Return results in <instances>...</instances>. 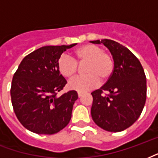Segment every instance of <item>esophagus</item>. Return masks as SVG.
Here are the masks:
<instances>
[{
    "mask_svg": "<svg viewBox=\"0 0 158 158\" xmlns=\"http://www.w3.org/2000/svg\"><path fill=\"white\" fill-rule=\"evenodd\" d=\"M78 95H79V97H81L83 95V93L82 92H78Z\"/></svg>",
    "mask_w": 158,
    "mask_h": 158,
    "instance_id": "34e87169",
    "label": "esophagus"
}]
</instances>
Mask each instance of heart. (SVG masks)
<instances>
[{
	"label": "heart",
	"mask_w": 158,
	"mask_h": 158,
	"mask_svg": "<svg viewBox=\"0 0 158 158\" xmlns=\"http://www.w3.org/2000/svg\"><path fill=\"white\" fill-rule=\"evenodd\" d=\"M74 58L62 55L58 58V68L65 78L73 77L78 69V63L87 62L85 75L73 78L69 82V87L73 90L85 92L99 86L100 82L107 80L114 71V59L111 54L105 52L101 47L94 44H85L74 51Z\"/></svg>",
	"instance_id": "heart-1"
}]
</instances>
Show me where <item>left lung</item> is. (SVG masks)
<instances>
[{"label":"left lung","instance_id":"left-lung-1","mask_svg":"<svg viewBox=\"0 0 158 158\" xmlns=\"http://www.w3.org/2000/svg\"><path fill=\"white\" fill-rule=\"evenodd\" d=\"M91 43H103L110 50L115 64L107 82L91 93V116L98 127L107 131H122L135 123L144 108L147 99L144 69L138 58L121 43L110 39ZM104 91L110 94L103 95Z\"/></svg>","mask_w":158,"mask_h":158}]
</instances>
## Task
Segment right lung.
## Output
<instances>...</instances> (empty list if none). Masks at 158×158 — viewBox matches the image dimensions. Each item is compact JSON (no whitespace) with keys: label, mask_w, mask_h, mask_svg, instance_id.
<instances>
[{"label":"right lung","mask_w":158,"mask_h":158,"mask_svg":"<svg viewBox=\"0 0 158 158\" xmlns=\"http://www.w3.org/2000/svg\"><path fill=\"white\" fill-rule=\"evenodd\" d=\"M44 46L27 55L14 73L10 97L15 114L26 129L52 135L69 123L75 90L57 96L67 84L58 68V58L75 46Z\"/></svg>","instance_id":"obj_1"}]
</instances>
